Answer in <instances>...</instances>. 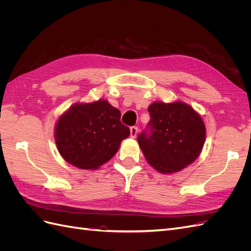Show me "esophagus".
Instances as JSON below:
<instances>
[{"mask_svg": "<svg viewBox=\"0 0 251 251\" xmlns=\"http://www.w3.org/2000/svg\"><path fill=\"white\" fill-rule=\"evenodd\" d=\"M137 133H138V127L137 126H131L130 127V134H131V137L132 138H135L136 136H137Z\"/></svg>", "mask_w": 251, "mask_h": 251, "instance_id": "obj_1", "label": "esophagus"}]
</instances>
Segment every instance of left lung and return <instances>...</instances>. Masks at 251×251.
Returning <instances> with one entry per match:
<instances>
[{"instance_id": "left-lung-1", "label": "left lung", "mask_w": 251, "mask_h": 251, "mask_svg": "<svg viewBox=\"0 0 251 251\" xmlns=\"http://www.w3.org/2000/svg\"><path fill=\"white\" fill-rule=\"evenodd\" d=\"M150 121L137 137L148 162L163 174L176 173L193 163L205 141L202 118L184 102H153Z\"/></svg>"}]
</instances>
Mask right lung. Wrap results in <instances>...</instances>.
<instances>
[{
    "label": "right lung",
    "instance_id": "1",
    "mask_svg": "<svg viewBox=\"0 0 251 251\" xmlns=\"http://www.w3.org/2000/svg\"><path fill=\"white\" fill-rule=\"evenodd\" d=\"M120 116V111L107 100L72 105L55 126L59 154L81 170L97 169L117 153L120 142L130 135Z\"/></svg>",
    "mask_w": 251,
    "mask_h": 251
}]
</instances>
